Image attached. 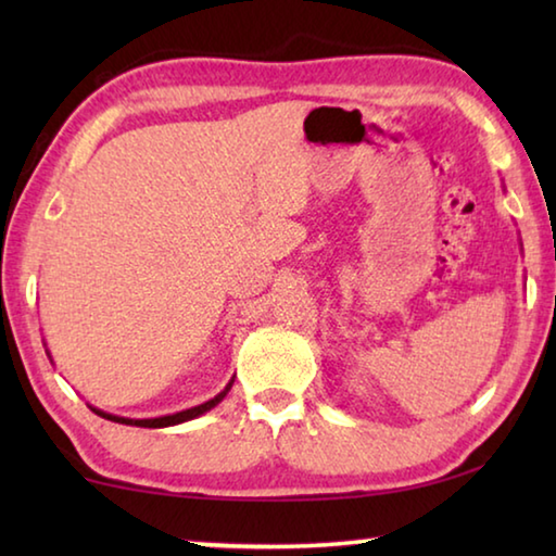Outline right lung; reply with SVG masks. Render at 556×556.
<instances>
[{
	"label": "right lung",
	"mask_w": 556,
	"mask_h": 556,
	"mask_svg": "<svg viewBox=\"0 0 556 556\" xmlns=\"http://www.w3.org/2000/svg\"><path fill=\"white\" fill-rule=\"evenodd\" d=\"M230 388H232V380H230L228 388H225L220 394H215L213 400L199 404V407L184 409V412H178V414H168V417H159V419H127V417H115V414H105V412H98V409H96V414H100V417H105L110 421H119V425H129V427H149V429H152V427L154 429L156 427H172V425H181V421L199 417V414H203V412H208L211 407H215V404H218L225 397V392H228Z\"/></svg>",
	"instance_id": "add662e5"
}]
</instances>
